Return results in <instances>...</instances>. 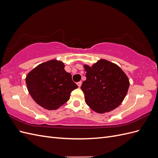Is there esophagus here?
Listing matches in <instances>:
<instances>
[{
  "label": "esophagus",
  "instance_id": "obj_1",
  "mask_svg": "<svg viewBox=\"0 0 158 158\" xmlns=\"http://www.w3.org/2000/svg\"><path fill=\"white\" fill-rule=\"evenodd\" d=\"M82 82H81V81H80V82H77V85H78V86L80 88V86H81V85H82Z\"/></svg>",
  "mask_w": 158,
  "mask_h": 158
}]
</instances>
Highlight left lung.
Listing matches in <instances>:
<instances>
[{"label":"left lung","mask_w":158,"mask_h":158,"mask_svg":"<svg viewBox=\"0 0 158 158\" xmlns=\"http://www.w3.org/2000/svg\"><path fill=\"white\" fill-rule=\"evenodd\" d=\"M86 80L81 89L85 103L99 113L109 112L123 102L129 88V80L117 64L101 59L92 66L84 65Z\"/></svg>","instance_id":"1"}]
</instances>
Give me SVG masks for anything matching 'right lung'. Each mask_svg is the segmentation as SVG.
<instances>
[{"instance_id": "add662e5", "label": "right lung", "mask_w": 158, "mask_h": 158, "mask_svg": "<svg viewBox=\"0 0 158 158\" xmlns=\"http://www.w3.org/2000/svg\"><path fill=\"white\" fill-rule=\"evenodd\" d=\"M64 63L51 60L38 65L30 72L26 82L34 101L48 110L58 109L69 101L72 91L78 88Z\"/></svg>"}]
</instances>
